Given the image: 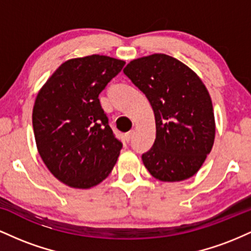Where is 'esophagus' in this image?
Returning <instances> with one entry per match:
<instances>
[{
	"instance_id": "1",
	"label": "esophagus",
	"mask_w": 251,
	"mask_h": 251,
	"mask_svg": "<svg viewBox=\"0 0 251 251\" xmlns=\"http://www.w3.org/2000/svg\"><path fill=\"white\" fill-rule=\"evenodd\" d=\"M132 137H133V131H129V132H127V133H125L126 142H129V140L132 139Z\"/></svg>"
}]
</instances>
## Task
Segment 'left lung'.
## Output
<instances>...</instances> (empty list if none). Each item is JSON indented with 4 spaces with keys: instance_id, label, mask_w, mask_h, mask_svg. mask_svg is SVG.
<instances>
[{
    "instance_id": "obj_1",
    "label": "left lung",
    "mask_w": 251,
    "mask_h": 251,
    "mask_svg": "<svg viewBox=\"0 0 251 251\" xmlns=\"http://www.w3.org/2000/svg\"><path fill=\"white\" fill-rule=\"evenodd\" d=\"M124 73L145 94L154 112L155 139L142 155L145 168L162 181L192 177L215 140L208 89L188 66L166 54L133 60Z\"/></svg>"
}]
</instances>
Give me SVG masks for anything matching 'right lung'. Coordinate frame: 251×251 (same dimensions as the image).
I'll list each match as a JSON object with an SVG mask.
<instances>
[{
  "label": "right lung",
  "mask_w": 251,
  "mask_h": 251,
  "mask_svg": "<svg viewBox=\"0 0 251 251\" xmlns=\"http://www.w3.org/2000/svg\"><path fill=\"white\" fill-rule=\"evenodd\" d=\"M125 66L103 55L72 59L37 94L33 128L48 170L72 188L88 189L111 174L123 143L114 135L99 94Z\"/></svg>",
  "instance_id": "right-lung-1"
}]
</instances>
